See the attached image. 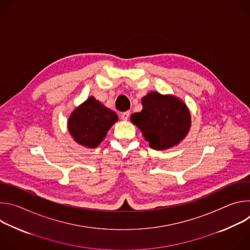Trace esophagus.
<instances>
[{
	"label": "esophagus",
	"instance_id": "1",
	"mask_svg": "<svg viewBox=\"0 0 250 250\" xmlns=\"http://www.w3.org/2000/svg\"><path fill=\"white\" fill-rule=\"evenodd\" d=\"M129 115H130V113H129V112H125V113H123V114L121 115V118H122V120H123V121H127V119H128Z\"/></svg>",
	"mask_w": 250,
	"mask_h": 250
}]
</instances>
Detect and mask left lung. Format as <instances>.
<instances>
[{
  "mask_svg": "<svg viewBox=\"0 0 250 250\" xmlns=\"http://www.w3.org/2000/svg\"><path fill=\"white\" fill-rule=\"evenodd\" d=\"M141 101L144 109L132 114L130 121L138 126L152 148H170L187 135L191 116L182 101L156 92H150Z\"/></svg>",
  "mask_w": 250,
  "mask_h": 250,
  "instance_id": "left-lung-1",
  "label": "left lung"
}]
</instances>
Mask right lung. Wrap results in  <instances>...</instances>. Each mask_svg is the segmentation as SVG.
<instances>
[{"mask_svg": "<svg viewBox=\"0 0 250 250\" xmlns=\"http://www.w3.org/2000/svg\"><path fill=\"white\" fill-rule=\"evenodd\" d=\"M117 121L115 112L91 97L70 116L68 129L78 144L94 148Z\"/></svg>", "mask_w": 250, "mask_h": 250, "instance_id": "right-lung-1", "label": "right lung"}]
</instances>
